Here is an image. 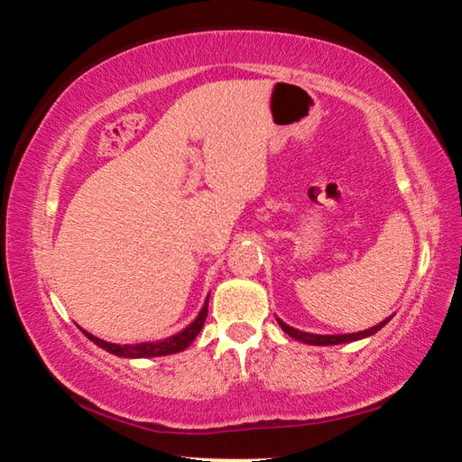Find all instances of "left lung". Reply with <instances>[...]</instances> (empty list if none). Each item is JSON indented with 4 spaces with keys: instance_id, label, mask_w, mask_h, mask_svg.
Masks as SVG:
<instances>
[{
    "instance_id": "8db88e82",
    "label": "left lung",
    "mask_w": 462,
    "mask_h": 462,
    "mask_svg": "<svg viewBox=\"0 0 462 462\" xmlns=\"http://www.w3.org/2000/svg\"><path fill=\"white\" fill-rule=\"evenodd\" d=\"M277 322H279L281 328H283V332H287L295 340H301V342H306V344H316V346H330V344H342V342H353V340L366 338V336H371V334H374L377 330H381V328L389 322V318L383 319L381 324L369 328V330L355 332V334H334V336H319V334L301 332V330H295V328H291V326H287L285 322H281V319H277Z\"/></svg>"
}]
</instances>
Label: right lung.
<instances>
[{"mask_svg": "<svg viewBox=\"0 0 462 462\" xmlns=\"http://www.w3.org/2000/svg\"><path fill=\"white\" fill-rule=\"evenodd\" d=\"M209 300V297H208ZM208 300L203 303V308L199 311V316L195 318V322H191L189 326L185 328L183 332H179L175 336H171V338H165L161 342H140V344H114V342H106L97 338V336H93L89 332L83 334L88 336L91 342H96L99 348L107 350V353H112L116 356H124V358H151V356H167V355H175V353H181L185 350L189 344L195 340V336L199 334V330L203 328V322H206V316H208Z\"/></svg>", "mask_w": 462, "mask_h": 462, "instance_id": "right-lung-1", "label": "right lung"}]
</instances>
